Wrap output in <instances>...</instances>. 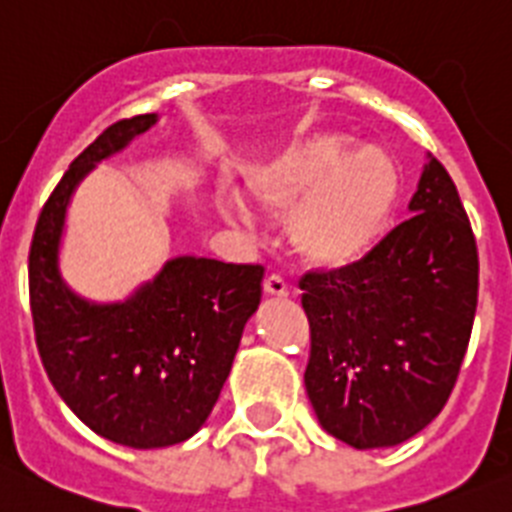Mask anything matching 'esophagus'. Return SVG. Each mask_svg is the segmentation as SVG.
Returning a JSON list of instances; mask_svg holds the SVG:
<instances>
[{"instance_id": "esophagus-1", "label": "esophagus", "mask_w": 512, "mask_h": 512, "mask_svg": "<svg viewBox=\"0 0 512 512\" xmlns=\"http://www.w3.org/2000/svg\"><path fill=\"white\" fill-rule=\"evenodd\" d=\"M262 288H265L267 295H278V298H285V295L290 293L288 280H285L283 275H275V272H272V275H267L265 283H262Z\"/></svg>"}]
</instances>
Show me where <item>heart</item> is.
Listing matches in <instances>:
<instances>
[{"label": "heart", "mask_w": 512, "mask_h": 512, "mask_svg": "<svg viewBox=\"0 0 512 512\" xmlns=\"http://www.w3.org/2000/svg\"><path fill=\"white\" fill-rule=\"evenodd\" d=\"M401 191L399 166L384 148H351L346 136H315L262 166L252 194L272 212H289L288 237L313 265L348 267L364 260L394 214ZM240 222L250 214L229 199Z\"/></svg>", "instance_id": "heart-1"}]
</instances>
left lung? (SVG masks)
Returning a JSON list of instances; mask_svg holds the SVG:
<instances>
[{
	"instance_id": "obj_1",
	"label": "left lung",
	"mask_w": 512,
	"mask_h": 512,
	"mask_svg": "<svg viewBox=\"0 0 512 512\" xmlns=\"http://www.w3.org/2000/svg\"><path fill=\"white\" fill-rule=\"evenodd\" d=\"M409 209L364 260L298 283L310 326L305 391L321 427L356 450L407 442L442 412L475 321V234L437 159Z\"/></svg>"
}]
</instances>
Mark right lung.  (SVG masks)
Listing matches in <instances>:
<instances>
[{
  "label": "right lung",
  "mask_w": 512,
  "mask_h": 512,
  "mask_svg": "<svg viewBox=\"0 0 512 512\" xmlns=\"http://www.w3.org/2000/svg\"><path fill=\"white\" fill-rule=\"evenodd\" d=\"M154 121L143 113L105 128L57 181L30 245L32 323L52 386L95 434L133 450L179 444L207 422L265 272L176 257L116 305H90L62 285L57 242L75 184Z\"/></svg>",
  "instance_id": "add662e5"
}]
</instances>
